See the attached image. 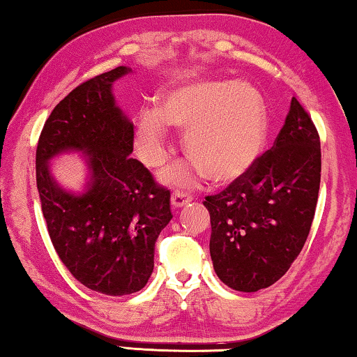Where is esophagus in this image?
Wrapping results in <instances>:
<instances>
[{"label":"esophagus","instance_id":"1","mask_svg":"<svg viewBox=\"0 0 357 357\" xmlns=\"http://www.w3.org/2000/svg\"><path fill=\"white\" fill-rule=\"evenodd\" d=\"M190 202H192V197H190L188 193L180 192V190H175V192L172 193V206L174 208H180Z\"/></svg>","mask_w":357,"mask_h":357}]
</instances>
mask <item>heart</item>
I'll use <instances>...</instances> for the list:
<instances>
[{
  "mask_svg": "<svg viewBox=\"0 0 357 357\" xmlns=\"http://www.w3.org/2000/svg\"><path fill=\"white\" fill-rule=\"evenodd\" d=\"M169 123L188 128L185 151L192 162L165 172L172 182L188 183L203 172L213 182L241 177L257 159L265 138L263 104L258 92L236 81H203L170 91L160 110L138 116V146L144 162L160 165L167 158Z\"/></svg>",
  "mask_w": 357,
  "mask_h": 357,
  "instance_id": "b5f03b06",
  "label": "heart"
}]
</instances>
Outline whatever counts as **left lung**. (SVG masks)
Returning a JSON list of instances; mask_svg holds the SVG:
<instances>
[{
	"instance_id": "8db88e82",
	"label": "left lung",
	"mask_w": 357,
	"mask_h": 357,
	"mask_svg": "<svg viewBox=\"0 0 357 357\" xmlns=\"http://www.w3.org/2000/svg\"><path fill=\"white\" fill-rule=\"evenodd\" d=\"M320 170L319 131L292 97L273 148L203 202L211 216L209 253L224 284L255 292L284 276L310 232Z\"/></svg>"
}]
</instances>
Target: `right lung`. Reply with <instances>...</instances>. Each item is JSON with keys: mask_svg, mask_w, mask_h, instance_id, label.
Returning <instances> with one entry per match:
<instances>
[{"mask_svg": "<svg viewBox=\"0 0 357 357\" xmlns=\"http://www.w3.org/2000/svg\"><path fill=\"white\" fill-rule=\"evenodd\" d=\"M119 66L82 82L48 116L36 153L37 188L52 243L81 284L107 296L143 289L154 270V243L167 226L170 192L131 158L133 123L115 105ZM84 150L91 178L82 195L57 187L47 160Z\"/></svg>", "mask_w": 357, "mask_h": 357, "instance_id": "obj_1", "label": "right lung"}]
</instances>
